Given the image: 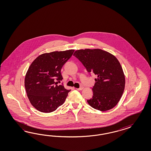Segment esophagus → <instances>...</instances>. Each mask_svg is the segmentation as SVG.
Returning <instances> with one entry per match:
<instances>
[{
    "label": "esophagus",
    "mask_w": 151,
    "mask_h": 151,
    "mask_svg": "<svg viewBox=\"0 0 151 151\" xmlns=\"http://www.w3.org/2000/svg\"><path fill=\"white\" fill-rule=\"evenodd\" d=\"M83 88V86H81V87H80V88H76V90H78V91H80V90H82Z\"/></svg>",
    "instance_id": "esophagus-1"
}]
</instances>
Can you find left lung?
I'll use <instances>...</instances> for the list:
<instances>
[{"label":"left lung","mask_w":151,"mask_h":151,"mask_svg":"<svg viewBox=\"0 0 151 151\" xmlns=\"http://www.w3.org/2000/svg\"><path fill=\"white\" fill-rule=\"evenodd\" d=\"M73 56L82 63L88 73L97 76L92 89V97L87 101L89 105L101 111L114 108L120 100L125 86V76L119 60L100 49L78 50Z\"/></svg>","instance_id":"obj_1"}]
</instances>
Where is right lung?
I'll list each match as a JSON object with an SVG mask.
<instances>
[{
	"instance_id": "right-lung-1",
	"label": "right lung",
	"mask_w": 151,
	"mask_h": 151,
	"mask_svg": "<svg viewBox=\"0 0 151 151\" xmlns=\"http://www.w3.org/2000/svg\"><path fill=\"white\" fill-rule=\"evenodd\" d=\"M74 50L53 51L37 56L25 77L24 85L29 100L41 112L49 113L63 105L70 90L55 82L63 78L61 70L71 57Z\"/></svg>"
}]
</instances>
